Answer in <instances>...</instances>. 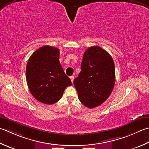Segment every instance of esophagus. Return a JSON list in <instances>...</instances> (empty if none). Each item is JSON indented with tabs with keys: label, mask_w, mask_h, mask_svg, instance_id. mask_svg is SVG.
Wrapping results in <instances>:
<instances>
[{
	"label": "esophagus",
	"mask_w": 149,
	"mask_h": 149,
	"mask_svg": "<svg viewBox=\"0 0 149 149\" xmlns=\"http://www.w3.org/2000/svg\"><path fill=\"white\" fill-rule=\"evenodd\" d=\"M70 79H71V81H72V83H73V81H74V76H70Z\"/></svg>",
	"instance_id": "esophagus-1"
}]
</instances>
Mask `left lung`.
<instances>
[{"label":"left lung","instance_id":"obj_1","mask_svg":"<svg viewBox=\"0 0 149 149\" xmlns=\"http://www.w3.org/2000/svg\"><path fill=\"white\" fill-rule=\"evenodd\" d=\"M81 69L74 80L79 100L89 109L101 105L109 98L114 86L112 57L100 46H92L84 52Z\"/></svg>","mask_w":149,"mask_h":149}]
</instances>
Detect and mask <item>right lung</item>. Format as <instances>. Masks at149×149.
<instances>
[{"instance_id":"1","label":"right lung","mask_w":149,"mask_h":149,"mask_svg":"<svg viewBox=\"0 0 149 149\" xmlns=\"http://www.w3.org/2000/svg\"><path fill=\"white\" fill-rule=\"evenodd\" d=\"M26 81L32 95L40 103L52 104L62 97L71 80L59 62V49L44 46L33 52L26 69Z\"/></svg>"}]
</instances>
